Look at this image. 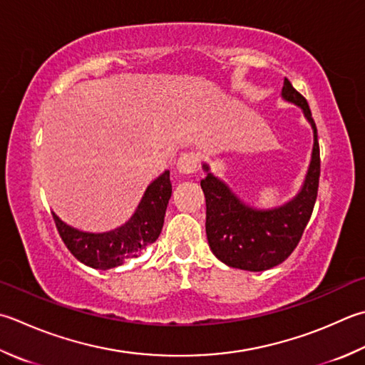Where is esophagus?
Here are the masks:
<instances>
[{
  "label": "esophagus",
  "instance_id": "1",
  "mask_svg": "<svg viewBox=\"0 0 365 365\" xmlns=\"http://www.w3.org/2000/svg\"><path fill=\"white\" fill-rule=\"evenodd\" d=\"M199 166V160L195 153H183L180 158L177 160L175 164V169L178 174H183V175H188L196 173V169Z\"/></svg>",
  "mask_w": 365,
  "mask_h": 365
}]
</instances>
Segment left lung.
<instances>
[{"label": "left lung", "mask_w": 365, "mask_h": 365, "mask_svg": "<svg viewBox=\"0 0 365 365\" xmlns=\"http://www.w3.org/2000/svg\"><path fill=\"white\" fill-rule=\"evenodd\" d=\"M282 96L302 107L313 128L312 163L301 192L274 210H255L242 204L212 174L201 180L205 196V232L210 250L230 267L261 272L282 264L294 252L317 202L319 185V144L315 120L307 99L284 78ZM205 170L209 168L204 166Z\"/></svg>", "instance_id": "8db88e82"}]
</instances>
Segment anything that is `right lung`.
Here are the masks:
<instances>
[{
    "label": "right lung",
    "mask_w": 365,
    "mask_h": 365,
    "mask_svg": "<svg viewBox=\"0 0 365 365\" xmlns=\"http://www.w3.org/2000/svg\"><path fill=\"white\" fill-rule=\"evenodd\" d=\"M173 192L169 170L147 188L133 218L118 230L90 234L69 227L53 213L55 226L64 245L81 262L93 269H112L135 258L161 234L164 213Z\"/></svg>",
    "instance_id": "1"
}]
</instances>
